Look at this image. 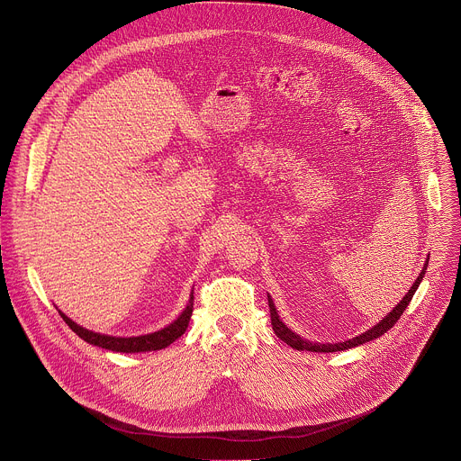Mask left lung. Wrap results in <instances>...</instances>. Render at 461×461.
I'll return each instance as SVG.
<instances>
[{
  "instance_id": "obj_1",
  "label": "left lung",
  "mask_w": 461,
  "mask_h": 461,
  "mask_svg": "<svg viewBox=\"0 0 461 461\" xmlns=\"http://www.w3.org/2000/svg\"><path fill=\"white\" fill-rule=\"evenodd\" d=\"M427 266H429V257H427V260H425V264H423V269L420 271L418 278L412 282V285H411V289L407 291V294L394 305L393 312H389L378 324H375L373 328H369L366 333L357 335L355 339H349V340H344V342H335V344H321V342H312V340H308V339H303V337L296 335L291 328H287V326L282 322V319L278 317V312H276V308H275V302H273V298H271L269 293H267V303H269V313H271V326H273V331H275V335H276L282 342H285V344L291 346L293 349H296V351H312V353H337V351H346V349L362 346V344H366V342H371V340L382 337L384 333H387V331L398 322V319L402 317V313L405 312V308L409 305L412 294L416 293L418 285L421 284V280H423V276H425Z\"/></svg>"
}]
</instances>
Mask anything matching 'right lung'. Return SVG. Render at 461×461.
I'll use <instances>...</instances> for the list:
<instances>
[{
  "mask_svg": "<svg viewBox=\"0 0 461 461\" xmlns=\"http://www.w3.org/2000/svg\"><path fill=\"white\" fill-rule=\"evenodd\" d=\"M192 312H194V289L190 293L186 308L172 324H168L167 328H163L159 331L139 335V337H112V335L95 333V331H90V330L79 326L77 322L68 319L63 312H59V315L79 339H83L85 342H88L92 346H97V348H103L108 351H115V353H146V351H159V349H165L170 344H174L186 331L190 319H192Z\"/></svg>",
  "mask_w": 461,
  "mask_h": 461,
  "instance_id": "add662e5",
  "label": "right lung"
}]
</instances>
